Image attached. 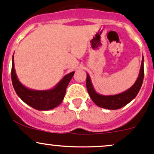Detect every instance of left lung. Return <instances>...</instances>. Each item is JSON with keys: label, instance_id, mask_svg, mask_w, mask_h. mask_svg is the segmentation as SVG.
I'll use <instances>...</instances> for the list:
<instances>
[{"label": "left lung", "instance_id": "1", "mask_svg": "<svg viewBox=\"0 0 154 154\" xmlns=\"http://www.w3.org/2000/svg\"><path fill=\"white\" fill-rule=\"evenodd\" d=\"M144 59L142 57L141 69L139 77L137 78V81L134 84L131 88H129L126 91L122 94L112 96H103V95L98 94L96 93L93 86H92L91 82L90 77L88 74H87L86 78V88L91 98L93 100L94 103L98 106L101 108H106V109L115 110L121 108L130 103L132 100H134L140 91V88L142 85L144 79Z\"/></svg>", "mask_w": 154, "mask_h": 154}]
</instances>
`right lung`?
<instances>
[{"label": "right lung", "instance_id": "right-lung-1", "mask_svg": "<svg viewBox=\"0 0 154 154\" xmlns=\"http://www.w3.org/2000/svg\"><path fill=\"white\" fill-rule=\"evenodd\" d=\"M12 66V81L14 91L24 103L40 111H47L59 106L66 94V88L72 80L74 72L66 75L57 86L49 91H34L24 87L17 80L14 67Z\"/></svg>", "mask_w": 154, "mask_h": 154}]
</instances>
